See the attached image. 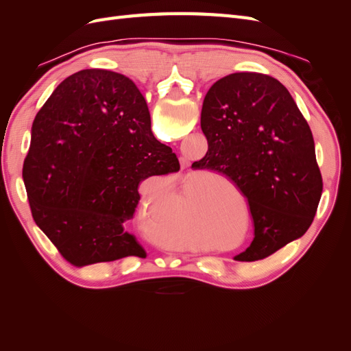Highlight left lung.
<instances>
[{
	"label": "left lung",
	"instance_id": "obj_1",
	"mask_svg": "<svg viewBox=\"0 0 351 351\" xmlns=\"http://www.w3.org/2000/svg\"><path fill=\"white\" fill-rule=\"evenodd\" d=\"M200 127L206 155L192 164L226 176L249 202L253 262L300 239L322 196L311 127L284 84L267 74L232 73L208 90Z\"/></svg>",
	"mask_w": 351,
	"mask_h": 351
}]
</instances>
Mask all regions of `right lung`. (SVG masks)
<instances>
[{
	"instance_id": "obj_1",
	"label": "right lung",
	"mask_w": 351,
	"mask_h": 351,
	"mask_svg": "<svg viewBox=\"0 0 351 351\" xmlns=\"http://www.w3.org/2000/svg\"><path fill=\"white\" fill-rule=\"evenodd\" d=\"M180 169L158 142L136 84L120 73L71 74L36 114L23 182L36 226L76 267L146 258L127 224L151 176Z\"/></svg>"
}]
</instances>
